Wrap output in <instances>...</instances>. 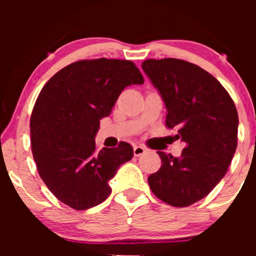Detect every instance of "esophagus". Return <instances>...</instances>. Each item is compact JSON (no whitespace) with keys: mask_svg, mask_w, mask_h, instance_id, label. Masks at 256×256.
I'll return each instance as SVG.
<instances>
[{"mask_svg":"<svg viewBox=\"0 0 256 256\" xmlns=\"http://www.w3.org/2000/svg\"><path fill=\"white\" fill-rule=\"evenodd\" d=\"M146 149L143 146H134V156H140L146 152Z\"/></svg>","mask_w":256,"mask_h":256,"instance_id":"1","label":"esophagus"}]
</instances>
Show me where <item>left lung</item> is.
<instances>
[{"mask_svg": "<svg viewBox=\"0 0 256 256\" xmlns=\"http://www.w3.org/2000/svg\"><path fill=\"white\" fill-rule=\"evenodd\" d=\"M143 71L167 108L166 126L185 142L179 158L158 152L152 194L173 207L200 201L222 180L237 148L238 114L225 88L204 68L179 58H148Z\"/></svg>", "mask_w": 256, "mask_h": 256, "instance_id": "obj_1", "label": "left lung"}]
</instances>
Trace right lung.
I'll return each mask as SVG.
<instances>
[{"label": "right lung", "instance_id": "right-lung-1", "mask_svg": "<svg viewBox=\"0 0 256 256\" xmlns=\"http://www.w3.org/2000/svg\"><path fill=\"white\" fill-rule=\"evenodd\" d=\"M128 60H80L46 82L31 114V148L38 173L54 196L84 210L110 195L108 180L134 156L126 142L96 150L100 120L110 114L122 91L143 84Z\"/></svg>", "mask_w": 256, "mask_h": 256}]
</instances>
